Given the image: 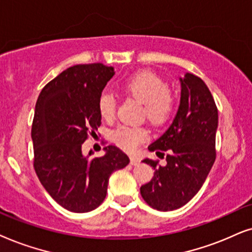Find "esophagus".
Wrapping results in <instances>:
<instances>
[{
  "label": "esophagus",
  "instance_id": "1",
  "mask_svg": "<svg viewBox=\"0 0 252 252\" xmlns=\"http://www.w3.org/2000/svg\"><path fill=\"white\" fill-rule=\"evenodd\" d=\"M140 162V161L137 159V158H135V157H130V163H131L132 166H136V165H138V163Z\"/></svg>",
  "mask_w": 252,
  "mask_h": 252
}]
</instances>
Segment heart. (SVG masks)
Here are the masks:
<instances>
[{"mask_svg": "<svg viewBox=\"0 0 252 252\" xmlns=\"http://www.w3.org/2000/svg\"><path fill=\"white\" fill-rule=\"evenodd\" d=\"M122 90L144 103V114L153 123H162L170 115L174 106L173 95L166 80L150 71L137 72L122 83ZM98 110L103 120L112 121L115 117L116 100L108 91L102 92L98 100ZM149 138V130L144 126H122L113 133L117 146L128 152H133Z\"/></svg>", "mask_w": 252, "mask_h": 252, "instance_id": "heart-1", "label": "heart"}]
</instances>
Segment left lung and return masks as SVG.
<instances>
[{
  "label": "left lung",
  "instance_id": "obj_1",
  "mask_svg": "<svg viewBox=\"0 0 252 252\" xmlns=\"http://www.w3.org/2000/svg\"><path fill=\"white\" fill-rule=\"evenodd\" d=\"M181 83V100L173 123L149 146L166 165L144 159L154 169L149 183L140 187L143 199L153 209H180L198 192L216 160L218 109L209 87L187 72Z\"/></svg>",
  "mask_w": 252,
  "mask_h": 252
}]
</instances>
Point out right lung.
Returning <instances> with one entry per match:
<instances>
[{"label": "right lung", "instance_id": "obj_1", "mask_svg": "<svg viewBox=\"0 0 252 252\" xmlns=\"http://www.w3.org/2000/svg\"><path fill=\"white\" fill-rule=\"evenodd\" d=\"M115 75L101 63L70 66L43 87L32 124L34 169L50 197L65 210H94L107 194L109 176L129 163L119 147H105V156L82 152L89 135L101 124L98 100Z\"/></svg>", "mask_w": 252, "mask_h": 252}]
</instances>
